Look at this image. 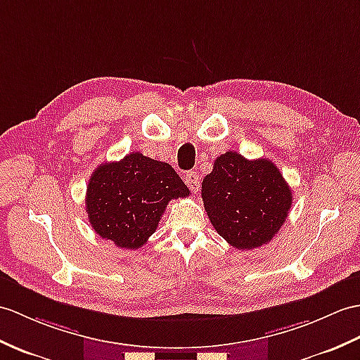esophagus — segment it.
I'll use <instances>...</instances> for the list:
<instances>
[{"label": "esophagus", "mask_w": 360, "mask_h": 360, "mask_svg": "<svg viewBox=\"0 0 360 360\" xmlns=\"http://www.w3.org/2000/svg\"><path fill=\"white\" fill-rule=\"evenodd\" d=\"M184 181H186V184H187V187L191 190V191H198V188H199V174L196 173V172H193V170H190V172H187V174H186V178H184Z\"/></svg>", "instance_id": "obj_1"}]
</instances>
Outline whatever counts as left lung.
I'll list each match as a JSON object with an SVG mask.
<instances>
[{"instance_id": "obj_1", "label": "left lung", "mask_w": 360, "mask_h": 360, "mask_svg": "<svg viewBox=\"0 0 360 360\" xmlns=\"http://www.w3.org/2000/svg\"><path fill=\"white\" fill-rule=\"evenodd\" d=\"M200 191L214 230L239 250L270 242L293 204V193L278 167L265 158L248 161L236 152L216 158Z\"/></svg>"}]
</instances>
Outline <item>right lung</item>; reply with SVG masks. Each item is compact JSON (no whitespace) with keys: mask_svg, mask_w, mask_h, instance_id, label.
Returning <instances> with one entry per match:
<instances>
[{"mask_svg":"<svg viewBox=\"0 0 360 360\" xmlns=\"http://www.w3.org/2000/svg\"><path fill=\"white\" fill-rule=\"evenodd\" d=\"M188 195L190 190L170 164L131 152L91 173L86 212L103 239L136 250L155 233L169 200Z\"/></svg>","mask_w":360,"mask_h":360,"instance_id":"right-lung-1","label":"right lung"}]
</instances>
